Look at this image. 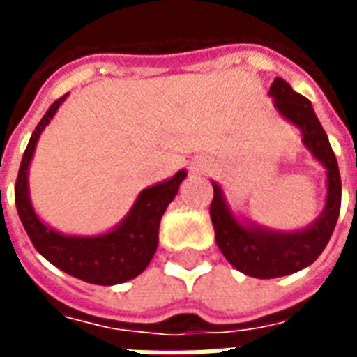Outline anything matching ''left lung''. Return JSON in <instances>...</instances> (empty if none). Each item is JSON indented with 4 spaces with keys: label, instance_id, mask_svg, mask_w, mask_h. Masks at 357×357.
Segmentation results:
<instances>
[{
    "label": "left lung",
    "instance_id": "1",
    "mask_svg": "<svg viewBox=\"0 0 357 357\" xmlns=\"http://www.w3.org/2000/svg\"><path fill=\"white\" fill-rule=\"evenodd\" d=\"M269 95L273 97V105L283 118L300 128L302 143L307 151L325 166L327 201L319 218L306 229L291 233L271 231L256 224H241L227 206L222 187L212 181L214 199L210 202V218L218 247L233 268L258 279L291 275L314 264L335 231L342 195L337 156L315 116L312 102L296 93L283 78L273 80L269 86Z\"/></svg>",
    "mask_w": 357,
    "mask_h": 357
}]
</instances>
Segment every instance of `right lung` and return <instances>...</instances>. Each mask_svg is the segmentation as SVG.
I'll list each match as a JSON object with an SVG mask.
<instances>
[{
	"instance_id": "add662e5",
	"label": "right lung",
	"mask_w": 357,
	"mask_h": 357,
	"mask_svg": "<svg viewBox=\"0 0 357 357\" xmlns=\"http://www.w3.org/2000/svg\"><path fill=\"white\" fill-rule=\"evenodd\" d=\"M65 97L66 95H63L51 105L28 141L15 183L17 212L32 245L47 262L86 283L105 287L126 283L139 275L155 256L160 218L178 195L179 183L185 179L187 172L179 170L174 178L143 189L137 201L133 202L130 214L112 231L95 237H73L55 231L53 227L43 224L32 208L28 195V168L43 128L55 116Z\"/></svg>"
}]
</instances>
